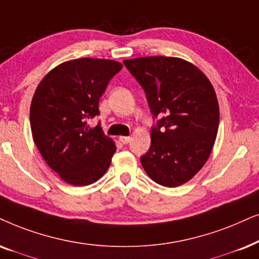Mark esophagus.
<instances>
[{"label":"esophagus","mask_w":259,"mask_h":259,"mask_svg":"<svg viewBox=\"0 0 259 259\" xmlns=\"http://www.w3.org/2000/svg\"><path fill=\"white\" fill-rule=\"evenodd\" d=\"M119 140L120 142H121L122 144H128L130 142H131V137H125V136H122V137H119Z\"/></svg>","instance_id":"esophagus-1"}]
</instances>
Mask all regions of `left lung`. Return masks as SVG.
I'll list each match as a JSON object with an SVG mask.
<instances>
[{
	"mask_svg": "<svg viewBox=\"0 0 259 259\" xmlns=\"http://www.w3.org/2000/svg\"><path fill=\"white\" fill-rule=\"evenodd\" d=\"M123 64L142 85L157 119L150 150L140 157L144 170L164 187L188 182L207 162L215 142L219 105L213 85L181 58L142 57Z\"/></svg>",
	"mask_w": 259,
	"mask_h": 259,
	"instance_id": "1",
	"label": "left lung"
}]
</instances>
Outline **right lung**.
Wrapping results in <instances>:
<instances>
[{"label": "right lung", "mask_w": 259, "mask_h": 259, "mask_svg": "<svg viewBox=\"0 0 259 259\" xmlns=\"http://www.w3.org/2000/svg\"><path fill=\"white\" fill-rule=\"evenodd\" d=\"M122 64L109 59L65 62L44 77L31 103L29 121L42 158L60 179L88 186L108 170L116 146L101 125L87 120L99 115L100 97Z\"/></svg>", "instance_id": "right-lung-1"}]
</instances>
